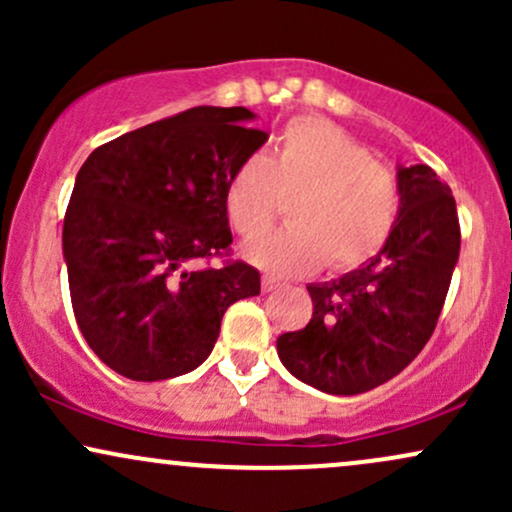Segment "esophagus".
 Returning a JSON list of instances; mask_svg holds the SVG:
<instances>
[{"label":"esophagus","mask_w":512,"mask_h":512,"mask_svg":"<svg viewBox=\"0 0 512 512\" xmlns=\"http://www.w3.org/2000/svg\"><path fill=\"white\" fill-rule=\"evenodd\" d=\"M279 281L274 279V276H262V293H272L279 289Z\"/></svg>","instance_id":"obj_1"}]
</instances>
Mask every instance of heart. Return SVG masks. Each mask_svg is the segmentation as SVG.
I'll list each match as a JSON object with an SVG mask.
<instances>
[{
	"label": "heart",
	"instance_id": "b5f03b06",
	"mask_svg": "<svg viewBox=\"0 0 512 512\" xmlns=\"http://www.w3.org/2000/svg\"><path fill=\"white\" fill-rule=\"evenodd\" d=\"M293 198V227L252 240L243 257L276 276L313 274L320 267L351 272L380 255L395 233L402 190L397 175L351 134L325 120L296 117L272 156L252 154L226 185L233 231L256 238Z\"/></svg>",
	"mask_w": 512,
	"mask_h": 512
}]
</instances>
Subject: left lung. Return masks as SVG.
Masks as SVG:
<instances>
[{
    "label": "left lung",
    "mask_w": 512,
    "mask_h": 512,
    "mask_svg": "<svg viewBox=\"0 0 512 512\" xmlns=\"http://www.w3.org/2000/svg\"><path fill=\"white\" fill-rule=\"evenodd\" d=\"M397 180L402 211L383 252L339 281L310 284V322L276 339L289 373L327 395H361L402 373L448 296L460 257L455 197L428 166H399Z\"/></svg>",
    "instance_id": "left-lung-1"
}]
</instances>
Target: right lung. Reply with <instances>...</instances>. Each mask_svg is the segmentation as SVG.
<instances>
[{
    "mask_svg": "<svg viewBox=\"0 0 512 512\" xmlns=\"http://www.w3.org/2000/svg\"><path fill=\"white\" fill-rule=\"evenodd\" d=\"M248 108L199 105L98 146L76 175L62 250L76 325L105 366L168 380L207 361L221 317L260 293L226 260V185L267 142ZM223 256L221 268L204 261Z\"/></svg>",
    "mask_w": 512,
    "mask_h": 512,
    "instance_id": "obj_1",
    "label": "right lung"
}]
</instances>
